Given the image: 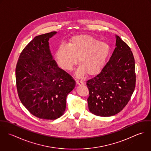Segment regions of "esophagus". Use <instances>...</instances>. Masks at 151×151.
<instances>
[{
  "label": "esophagus",
  "mask_w": 151,
  "mask_h": 151,
  "mask_svg": "<svg viewBox=\"0 0 151 151\" xmlns=\"http://www.w3.org/2000/svg\"><path fill=\"white\" fill-rule=\"evenodd\" d=\"M76 84H77V85H78V86H80V85H83V84H84V82H83V81L77 80H76Z\"/></svg>",
  "instance_id": "obj_1"
}]
</instances>
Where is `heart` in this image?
Returning <instances> with one entry per match:
<instances>
[{
  "label": "heart",
  "instance_id": "b5f03b06",
  "mask_svg": "<svg viewBox=\"0 0 151 151\" xmlns=\"http://www.w3.org/2000/svg\"><path fill=\"white\" fill-rule=\"evenodd\" d=\"M110 52V46L105 42L88 35L73 36L65 46H61L56 51V59L60 67L70 71L78 59L80 65L77 74L86 73L92 76L98 74L104 67Z\"/></svg>",
  "mask_w": 151,
  "mask_h": 151
}]
</instances>
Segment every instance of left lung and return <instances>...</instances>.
<instances>
[{
	"instance_id": "1",
	"label": "left lung",
	"mask_w": 151,
	"mask_h": 151,
	"mask_svg": "<svg viewBox=\"0 0 151 151\" xmlns=\"http://www.w3.org/2000/svg\"><path fill=\"white\" fill-rule=\"evenodd\" d=\"M116 47L101 71L86 81L89 111L109 117L119 113L129 102L135 87V60L129 45L116 35Z\"/></svg>"
}]
</instances>
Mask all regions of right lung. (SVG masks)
<instances>
[{
	"label": "right lung",
	"instance_id": "add662e5",
	"mask_svg": "<svg viewBox=\"0 0 151 151\" xmlns=\"http://www.w3.org/2000/svg\"><path fill=\"white\" fill-rule=\"evenodd\" d=\"M56 33L34 37L22 50L16 67V86L22 105L42 119L62 116L67 95L76 86L73 77L53 59L48 41Z\"/></svg>",
	"mask_w": 151,
	"mask_h": 151
}]
</instances>
